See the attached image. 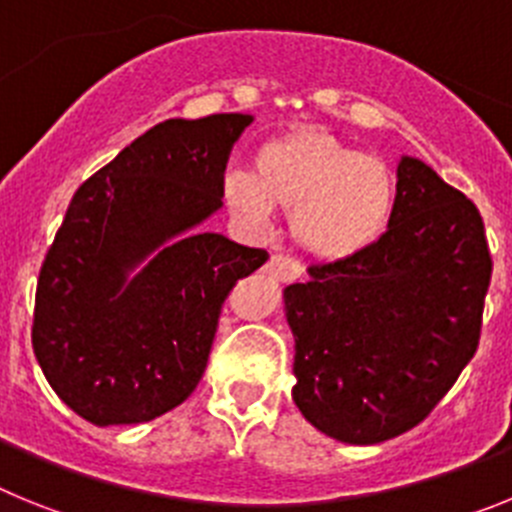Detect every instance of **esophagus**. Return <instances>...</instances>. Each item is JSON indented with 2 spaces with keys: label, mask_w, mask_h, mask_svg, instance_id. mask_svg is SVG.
Segmentation results:
<instances>
[{
  "label": "esophagus",
  "mask_w": 512,
  "mask_h": 512,
  "mask_svg": "<svg viewBox=\"0 0 512 512\" xmlns=\"http://www.w3.org/2000/svg\"><path fill=\"white\" fill-rule=\"evenodd\" d=\"M266 271L271 277L279 279V282H297V279L305 274V266L302 261L292 259V256H284V253H274L266 264Z\"/></svg>",
  "instance_id": "obj_1"
}]
</instances>
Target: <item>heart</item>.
Returning a JSON list of instances; mask_svg holds the SVG:
<instances>
[{"label": "heart", "mask_w": 512, "mask_h": 512, "mask_svg": "<svg viewBox=\"0 0 512 512\" xmlns=\"http://www.w3.org/2000/svg\"><path fill=\"white\" fill-rule=\"evenodd\" d=\"M225 205L253 228L274 207L292 212V235L310 256L341 261L372 246L390 220L395 187L387 166L336 135L297 128L266 140L251 171H230Z\"/></svg>", "instance_id": "b5f03b06"}]
</instances>
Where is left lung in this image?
<instances>
[{
  "label": "left lung",
  "instance_id": "8db88e82",
  "mask_svg": "<svg viewBox=\"0 0 512 512\" xmlns=\"http://www.w3.org/2000/svg\"><path fill=\"white\" fill-rule=\"evenodd\" d=\"M310 277L284 289L300 413L356 446L415 428L479 346L492 256L474 202L402 156L387 233Z\"/></svg>",
  "mask_w": 512,
  "mask_h": 512
}]
</instances>
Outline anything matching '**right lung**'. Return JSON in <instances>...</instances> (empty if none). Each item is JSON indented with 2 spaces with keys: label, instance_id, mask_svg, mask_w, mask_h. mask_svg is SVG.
Returning a JSON list of instances; mask_svg holds the SVG:
<instances>
[{
  "label": "right lung",
  "instance_id": "1",
  "mask_svg": "<svg viewBox=\"0 0 512 512\" xmlns=\"http://www.w3.org/2000/svg\"><path fill=\"white\" fill-rule=\"evenodd\" d=\"M251 120L158 122L76 189L40 266L33 351L89 423H146L182 405L205 374L225 297L269 259L192 233L223 207L225 164Z\"/></svg>",
  "mask_w": 512,
  "mask_h": 512
}]
</instances>
